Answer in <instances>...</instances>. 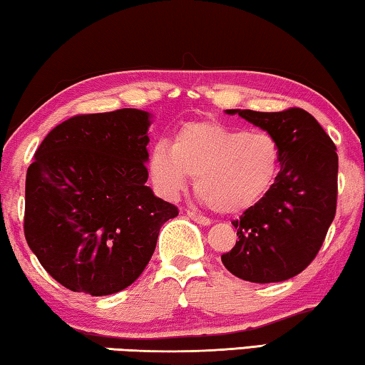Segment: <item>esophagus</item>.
I'll return each mask as SVG.
<instances>
[{"label":"esophagus","mask_w":365,"mask_h":365,"mask_svg":"<svg viewBox=\"0 0 365 365\" xmlns=\"http://www.w3.org/2000/svg\"><path fill=\"white\" fill-rule=\"evenodd\" d=\"M187 216L190 217V220L195 221V222H198V225H201V226H210V225H211L210 217L201 216V215H198V213H193V211H187Z\"/></svg>","instance_id":"1"}]
</instances>
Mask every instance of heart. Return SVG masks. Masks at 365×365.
I'll return each mask as SVG.
<instances>
[{"mask_svg":"<svg viewBox=\"0 0 365 365\" xmlns=\"http://www.w3.org/2000/svg\"><path fill=\"white\" fill-rule=\"evenodd\" d=\"M280 170V145L264 130L247 133L220 123L188 124L173 145L157 143L149 173L167 198L177 197L190 177L201 198L221 213H241L267 195Z\"/></svg>","mask_w":365,"mask_h":365,"instance_id":"obj_1","label":"heart"}]
</instances>
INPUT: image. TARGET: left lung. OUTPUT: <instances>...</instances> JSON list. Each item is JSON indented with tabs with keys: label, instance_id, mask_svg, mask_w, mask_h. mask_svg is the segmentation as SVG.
<instances>
[{
	"label": "left lung",
	"instance_id": "1",
	"mask_svg": "<svg viewBox=\"0 0 365 365\" xmlns=\"http://www.w3.org/2000/svg\"><path fill=\"white\" fill-rule=\"evenodd\" d=\"M274 135L280 145V172L267 195L239 221L236 246L221 255L239 279L270 284L308 267L336 215L338 154L312 114L300 108L280 113L226 110Z\"/></svg>",
	"mask_w": 365,
	"mask_h": 365
}]
</instances>
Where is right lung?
<instances>
[{
	"mask_svg": "<svg viewBox=\"0 0 365 365\" xmlns=\"http://www.w3.org/2000/svg\"><path fill=\"white\" fill-rule=\"evenodd\" d=\"M150 118L134 108L78 114L46 135L27 168L26 241L68 290H124L178 215L145 185Z\"/></svg>",
	"mask_w": 365,
	"mask_h": 365,
	"instance_id": "right-lung-1",
	"label": "right lung"
}]
</instances>
